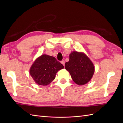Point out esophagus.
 <instances>
[{
  "instance_id": "obj_1",
  "label": "esophagus",
  "mask_w": 123,
  "mask_h": 123,
  "mask_svg": "<svg viewBox=\"0 0 123 123\" xmlns=\"http://www.w3.org/2000/svg\"><path fill=\"white\" fill-rule=\"evenodd\" d=\"M61 63L63 65V66H64V64H65V61H64V60H62V61H61Z\"/></svg>"
}]
</instances>
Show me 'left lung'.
<instances>
[{"label": "left lung", "instance_id": "left-lung-1", "mask_svg": "<svg viewBox=\"0 0 123 123\" xmlns=\"http://www.w3.org/2000/svg\"><path fill=\"white\" fill-rule=\"evenodd\" d=\"M65 68L69 72L74 81L79 85L87 83L95 72L93 64L84 53L73 52L69 55V61L65 63Z\"/></svg>", "mask_w": 123, "mask_h": 123}]
</instances>
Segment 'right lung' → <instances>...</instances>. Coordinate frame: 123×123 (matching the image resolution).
I'll return each mask as SVG.
<instances>
[{
    "mask_svg": "<svg viewBox=\"0 0 123 123\" xmlns=\"http://www.w3.org/2000/svg\"><path fill=\"white\" fill-rule=\"evenodd\" d=\"M64 68L63 64L54 57L42 55L36 59L30 69V74L37 84L47 86L55 77L59 70Z\"/></svg>",
    "mask_w": 123,
    "mask_h": 123,
    "instance_id": "obj_1",
    "label": "right lung"
}]
</instances>
